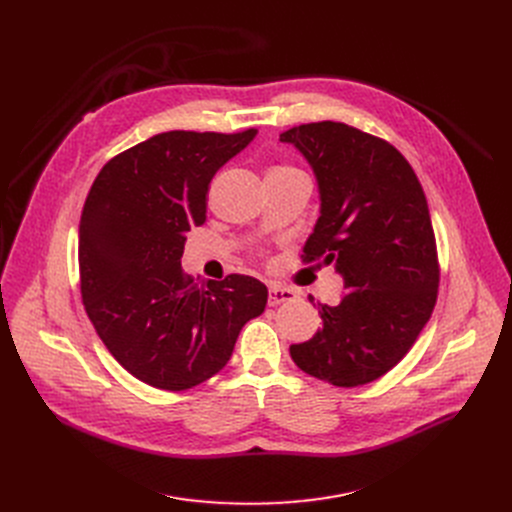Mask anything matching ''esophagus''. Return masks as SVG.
Instances as JSON below:
<instances>
[{
    "label": "esophagus",
    "instance_id": "obj_1",
    "mask_svg": "<svg viewBox=\"0 0 512 512\" xmlns=\"http://www.w3.org/2000/svg\"><path fill=\"white\" fill-rule=\"evenodd\" d=\"M294 299H297V292L290 290V288H282V286L272 284L270 290H267V303H270L272 307H276V305H280V303L294 301Z\"/></svg>",
    "mask_w": 512,
    "mask_h": 512
}]
</instances>
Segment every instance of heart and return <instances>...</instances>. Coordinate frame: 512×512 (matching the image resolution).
Segmentation results:
<instances>
[{
  "instance_id": "heart-1",
  "label": "heart",
  "mask_w": 512,
  "mask_h": 512,
  "mask_svg": "<svg viewBox=\"0 0 512 512\" xmlns=\"http://www.w3.org/2000/svg\"><path fill=\"white\" fill-rule=\"evenodd\" d=\"M276 170H284V168H276Z\"/></svg>"
}]
</instances>
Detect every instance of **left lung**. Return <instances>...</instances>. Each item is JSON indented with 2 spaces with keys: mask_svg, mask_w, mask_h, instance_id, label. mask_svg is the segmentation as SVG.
<instances>
[{
  "mask_svg": "<svg viewBox=\"0 0 512 512\" xmlns=\"http://www.w3.org/2000/svg\"><path fill=\"white\" fill-rule=\"evenodd\" d=\"M280 141L301 151L319 188L303 259L334 263L346 288L334 307L317 303L324 326L292 344L290 357L332 386L369 384L409 353L436 305L440 267L425 193L398 149L348 124H301Z\"/></svg>",
  "mask_w": 512,
  "mask_h": 512,
  "instance_id": "left-lung-1",
  "label": "left lung"
}]
</instances>
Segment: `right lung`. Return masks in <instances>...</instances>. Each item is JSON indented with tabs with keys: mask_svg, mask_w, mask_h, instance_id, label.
Masks as SVG:
<instances>
[{
	"mask_svg": "<svg viewBox=\"0 0 512 512\" xmlns=\"http://www.w3.org/2000/svg\"><path fill=\"white\" fill-rule=\"evenodd\" d=\"M255 134L161 132L107 161L91 186L78 226L83 303L107 351L153 388L209 380L265 309L267 288L251 276L195 282L180 267L211 178Z\"/></svg>",
	"mask_w": 512,
	"mask_h": 512,
	"instance_id": "right-lung-1",
	"label": "right lung"
}]
</instances>
